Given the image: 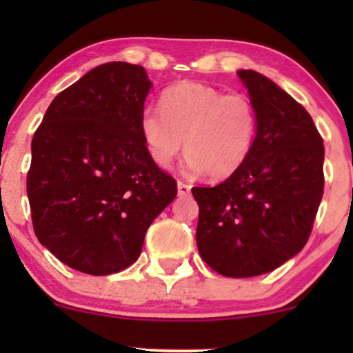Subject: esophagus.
<instances>
[{"instance_id":"esophagus-1","label":"esophagus","mask_w":353,"mask_h":353,"mask_svg":"<svg viewBox=\"0 0 353 353\" xmlns=\"http://www.w3.org/2000/svg\"><path fill=\"white\" fill-rule=\"evenodd\" d=\"M177 192H179V196H188L190 192V185L185 184V182L179 181L177 182Z\"/></svg>"}]
</instances>
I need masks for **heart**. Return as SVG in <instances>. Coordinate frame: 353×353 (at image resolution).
I'll use <instances>...</instances> for the list:
<instances>
[{
    "label": "heart",
    "mask_w": 353,
    "mask_h": 353,
    "mask_svg": "<svg viewBox=\"0 0 353 353\" xmlns=\"http://www.w3.org/2000/svg\"><path fill=\"white\" fill-rule=\"evenodd\" d=\"M139 132L157 168L168 169L185 145V171L225 179L250 156L257 111L242 92L181 81L163 91L161 111L145 108L141 112Z\"/></svg>",
    "instance_id": "heart-1"
}]
</instances>
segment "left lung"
<instances>
[{"mask_svg":"<svg viewBox=\"0 0 353 353\" xmlns=\"http://www.w3.org/2000/svg\"><path fill=\"white\" fill-rule=\"evenodd\" d=\"M257 111V136L236 174L192 188L197 249L225 277L281 267L307 244L323 194V141L309 112L274 81L237 71Z\"/></svg>","mask_w":353,"mask_h":353,"instance_id":"1","label":"left lung"}]
</instances>
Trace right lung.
Instances as JSON below:
<instances>
[{
  "instance_id": "obj_1",
  "label": "right lung",
  "mask_w": 353,
  "mask_h": 353,
  "mask_svg": "<svg viewBox=\"0 0 353 353\" xmlns=\"http://www.w3.org/2000/svg\"><path fill=\"white\" fill-rule=\"evenodd\" d=\"M152 83L137 64H101L59 92L31 143L26 189L38 241L71 269L134 264L177 184L149 157L139 117Z\"/></svg>"
}]
</instances>
